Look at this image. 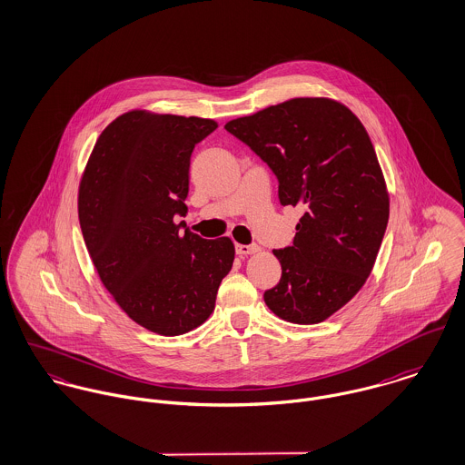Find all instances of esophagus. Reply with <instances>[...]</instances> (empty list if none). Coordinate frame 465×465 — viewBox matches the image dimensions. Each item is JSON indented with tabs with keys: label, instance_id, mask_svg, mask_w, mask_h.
Wrapping results in <instances>:
<instances>
[{
	"label": "esophagus",
	"instance_id": "obj_1",
	"mask_svg": "<svg viewBox=\"0 0 465 465\" xmlns=\"http://www.w3.org/2000/svg\"><path fill=\"white\" fill-rule=\"evenodd\" d=\"M261 249L257 247V245H240V243H236V253H240V255H249V253L259 252Z\"/></svg>",
	"mask_w": 465,
	"mask_h": 465
}]
</instances>
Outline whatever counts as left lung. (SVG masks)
Here are the masks:
<instances>
[{
    "mask_svg": "<svg viewBox=\"0 0 465 465\" xmlns=\"http://www.w3.org/2000/svg\"><path fill=\"white\" fill-rule=\"evenodd\" d=\"M279 179L282 206H302L292 247L273 251L282 268L264 302L279 318L314 325L368 281L389 220V193L370 134L329 97H295L229 121Z\"/></svg>",
    "mask_w": 465,
    "mask_h": 465,
    "instance_id": "1",
    "label": "left lung"
}]
</instances>
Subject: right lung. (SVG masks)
<instances>
[{"label":"right lung","mask_w":465,"mask_h":465,"mask_svg":"<svg viewBox=\"0 0 465 465\" xmlns=\"http://www.w3.org/2000/svg\"><path fill=\"white\" fill-rule=\"evenodd\" d=\"M212 119L131 110L99 134L86 162L78 216L104 288L127 316L160 336L203 325L231 272L229 238L179 232L190 158Z\"/></svg>","instance_id":"1"}]
</instances>
